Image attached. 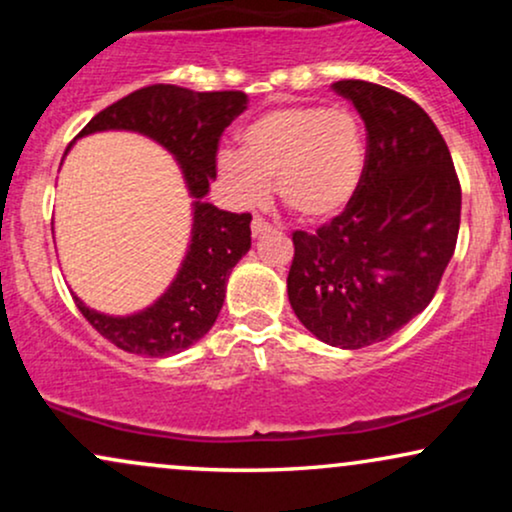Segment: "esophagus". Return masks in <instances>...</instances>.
Here are the masks:
<instances>
[{
  "label": "esophagus",
  "instance_id": "obj_1",
  "mask_svg": "<svg viewBox=\"0 0 512 512\" xmlns=\"http://www.w3.org/2000/svg\"><path fill=\"white\" fill-rule=\"evenodd\" d=\"M269 228H272V226H269V223L264 221L262 216H255V219H252V236H255V238L264 236V233H267Z\"/></svg>",
  "mask_w": 512,
  "mask_h": 512
}]
</instances>
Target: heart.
<instances>
[{
	"label": "heart",
	"instance_id": "b5f03b06",
	"mask_svg": "<svg viewBox=\"0 0 512 512\" xmlns=\"http://www.w3.org/2000/svg\"><path fill=\"white\" fill-rule=\"evenodd\" d=\"M221 175L245 207L272 192L303 219H330L349 207L366 170V137L349 108L286 105L243 129V151L223 149Z\"/></svg>",
	"mask_w": 512,
	"mask_h": 512
}]
</instances>
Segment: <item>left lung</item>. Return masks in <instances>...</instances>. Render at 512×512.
<instances>
[{
    "label": "left lung",
    "mask_w": 512,
    "mask_h": 512,
    "mask_svg": "<svg viewBox=\"0 0 512 512\" xmlns=\"http://www.w3.org/2000/svg\"><path fill=\"white\" fill-rule=\"evenodd\" d=\"M366 125V170L342 214L293 233L289 301L305 330L339 349L392 337L436 296L460 231L462 190L443 134L380 84H332Z\"/></svg>",
    "instance_id": "1"
}]
</instances>
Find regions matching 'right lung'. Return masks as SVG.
Returning <instances> with one entry per match:
<instances>
[{
	"mask_svg": "<svg viewBox=\"0 0 512 512\" xmlns=\"http://www.w3.org/2000/svg\"><path fill=\"white\" fill-rule=\"evenodd\" d=\"M248 108L243 91H190L173 84L144 86L108 105L79 137L105 129H129L154 139L180 163L192 202V238L173 284L154 305L115 317L76 308L108 342L137 356L163 358L185 351L211 330L226 298V281L250 250V214H231L204 202L216 178L223 129Z\"/></svg>",
	"mask_w": 512,
	"mask_h": 512,
	"instance_id": "add662e5",
	"label": "right lung"
}]
</instances>
